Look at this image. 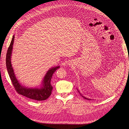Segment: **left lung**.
I'll use <instances>...</instances> for the list:
<instances>
[{"label":"left lung","mask_w":129,"mask_h":129,"mask_svg":"<svg viewBox=\"0 0 129 129\" xmlns=\"http://www.w3.org/2000/svg\"><path fill=\"white\" fill-rule=\"evenodd\" d=\"M77 90H78V92H79L80 94V95H81V96H82L84 99H86V100H91V99H88V98H86V97H85V96H83V95H82V94L81 93V92H80L78 90V89H77Z\"/></svg>","instance_id":"left-lung-1"}]
</instances>
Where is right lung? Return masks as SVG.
<instances>
[{
	"instance_id": "obj_1",
	"label": "right lung",
	"mask_w": 129,
	"mask_h": 129,
	"mask_svg": "<svg viewBox=\"0 0 129 129\" xmlns=\"http://www.w3.org/2000/svg\"><path fill=\"white\" fill-rule=\"evenodd\" d=\"M14 39L15 35H13L6 56V66L7 70L14 88L18 93L30 99L31 100L41 101L47 99L51 95L52 90V86L50 84L52 75L60 66H54L49 68L43 77L41 85L39 86L35 87H26L22 85L16 78L11 63V57Z\"/></svg>"
}]
</instances>
